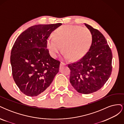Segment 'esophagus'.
Wrapping results in <instances>:
<instances>
[{"instance_id": "obj_1", "label": "esophagus", "mask_w": 124, "mask_h": 124, "mask_svg": "<svg viewBox=\"0 0 124 124\" xmlns=\"http://www.w3.org/2000/svg\"><path fill=\"white\" fill-rule=\"evenodd\" d=\"M66 63H64V62H61V63H60V67H62L63 66H66Z\"/></svg>"}]
</instances>
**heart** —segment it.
<instances>
[{
    "label": "heart",
    "instance_id": "1",
    "mask_svg": "<svg viewBox=\"0 0 124 124\" xmlns=\"http://www.w3.org/2000/svg\"><path fill=\"white\" fill-rule=\"evenodd\" d=\"M92 41V33L87 28L66 25L56 30L54 38L51 37L47 39L46 46L53 57H57L63 46L65 58L77 61L87 53Z\"/></svg>",
    "mask_w": 124,
    "mask_h": 124
}]
</instances>
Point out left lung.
I'll use <instances>...</instances> for the list:
<instances>
[{
	"instance_id": "left-lung-1",
	"label": "left lung",
	"mask_w": 124,
	"mask_h": 124,
	"mask_svg": "<svg viewBox=\"0 0 124 124\" xmlns=\"http://www.w3.org/2000/svg\"><path fill=\"white\" fill-rule=\"evenodd\" d=\"M93 38L91 48L78 62L69 64L70 82L76 91L88 94L98 91L110 78L112 53L107 41L99 31L84 23Z\"/></svg>"
}]
</instances>
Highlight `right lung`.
<instances>
[{
    "instance_id": "right-lung-1",
    "label": "right lung",
    "mask_w": 124,
    "mask_h": 124,
    "mask_svg": "<svg viewBox=\"0 0 124 124\" xmlns=\"http://www.w3.org/2000/svg\"><path fill=\"white\" fill-rule=\"evenodd\" d=\"M62 25L31 26L15 42L10 56L12 76L25 95L35 97L44 94L58 72L60 62L50 55L46 41L52 32Z\"/></svg>"
}]
</instances>
